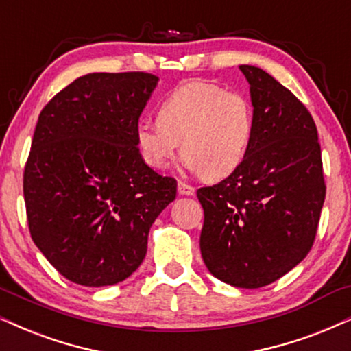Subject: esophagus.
<instances>
[{
  "mask_svg": "<svg viewBox=\"0 0 351 351\" xmlns=\"http://www.w3.org/2000/svg\"><path fill=\"white\" fill-rule=\"evenodd\" d=\"M177 192H179L182 197H193L195 189L192 185L185 184V182H179V184H177Z\"/></svg>",
  "mask_w": 351,
  "mask_h": 351,
  "instance_id": "34e87169",
  "label": "esophagus"
}]
</instances>
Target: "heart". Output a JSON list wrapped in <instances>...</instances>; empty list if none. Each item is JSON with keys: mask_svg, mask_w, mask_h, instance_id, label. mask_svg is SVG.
I'll list each match as a JSON object with an SVG mask.
<instances>
[{"mask_svg": "<svg viewBox=\"0 0 351 351\" xmlns=\"http://www.w3.org/2000/svg\"><path fill=\"white\" fill-rule=\"evenodd\" d=\"M156 125L135 130V147L154 171H167L180 153L206 179H226L247 159L254 135L252 104L243 95L206 82H192L162 99Z\"/></svg>", "mask_w": 351, "mask_h": 351, "instance_id": "1", "label": "heart"}]
</instances>
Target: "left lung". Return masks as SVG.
Instances as JSON below:
<instances>
[{"mask_svg": "<svg viewBox=\"0 0 351 351\" xmlns=\"http://www.w3.org/2000/svg\"><path fill=\"white\" fill-rule=\"evenodd\" d=\"M250 85L254 135L242 166L197 197L199 250L208 271L239 289H259L292 271L315 242L326 198L315 121L274 77L240 66Z\"/></svg>", "mask_w": 351, "mask_h": 351, "instance_id": "1", "label": "left lung"}]
</instances>
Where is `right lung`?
I'll return each mask as SVG.
<instances>
[{"label": "right lung", "instance_id": "1", "mask_svg": "<svg viewBox=\"0 0 351 351\" xmlns=\"http://www.w3.org/2000/svg\"><path fill=\"white\" fill-rule=\"evenodd\" d=\"M159 79L93 72L40 112L24 172L30 235L66 279L114 285L138 269L149 227L176 199L177 182L135 147L140 114Z\"/></svg>", "mask_w": 351, "mask_h": 351}]
</instances>
